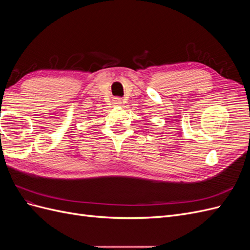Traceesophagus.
Segmentation results:
<instances>
[{
  "label": "esophagus",
  "instance_id": "esophagus-1",
  "mask_svg": "<svg viewBox=\"0 0 250 250\" xmlns=\"http://www.w3.org/2000/svg\"><path fill=\"white\" fill-rule=\"evenodd\" d=\"M113 104H116V105L122 104V99H121V98H115V99H113Z\"/></svg>",
  "mask_w": 250,
  "mask_h": 250
}]
</instances>
